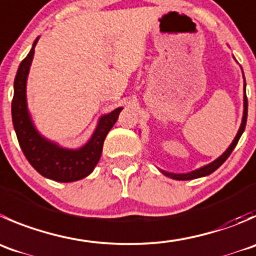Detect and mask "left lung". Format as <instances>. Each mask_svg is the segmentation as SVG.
I'll list each match as a JSON object with an SVG mask.
<instances>
[{"label": "left lung", "mask_w": 256, "mask_h": 256, "mask_svg": "<svg viewBox=\"0 0 256 256\" xmlns=\"http://www.w3.org/2000/svg\"><path fill=\"white\" fill-rule=\"evenodd\" d=\"M244 81H245V78H244ZM244 91H245V84H244ZM246 118H248V98H246V94L244 92V115H242V125H240L239 131H238L236 136H235V138H234V141L232 142V145L228 148V150L225 151V152L222 154L220 158H218L216 160L212 161V162H210V164H208V165L202 166V168H196V170L191 171V172H188V174H172V172H168V171H164V170H161V172H162L164 175L168 176V178H175V180H192V178H202V176L210 175L212 172H214V171L216 170L218 168H220V166H222V164L225 162V160L229 158L230 154H232V150L235 148V146H236V144H238V141H239L240 136L242 135V132H244V130H245V125H246Z\"/></svg>", "instance_id": "left-lung-1"}]
</instances>
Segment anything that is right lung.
I'll return each mask as SVG.
<instances>
[{
    "label": "right lung",
    "mask_w": 256,
    "mask_h": 256,
    "mask_svg": "<svg viewBox=\"0 0 256 256\" xmlns=\"http://www.w3.org/2000/svg\"><path fill=\"white\" fill-rule=\"evenodd\" d=\"M37 41L38 37L34 40L30 54L20 64L14 78V92L11 110L17 140L28 162L42 176L60 182L81 180L90 175L98 165L106 135L118 121V114L121 112L122 108L101 116L98 128L88 142L78 150L64 148L40 135L31 120L26 100L27 76Z\"/></svg>",
    "instance_id": "1"
}]
</instances>
